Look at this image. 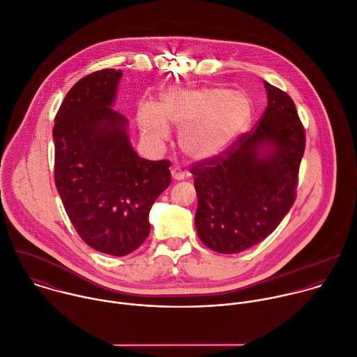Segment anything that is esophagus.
Instances as JSON below:
<instances>
[{
  "instance_id": "esophagus-1",
  "label": "esophagus",
  "mask_w": 357,
  "mask_h": 357,
  "mask_svg": "<svg viewBox=\"0 0 357 357\" xmlns=\"http://www.w3.org/2000/svg\"><path fill=\"white\" fill-rule=\"evenodd\" d=\"M171 174H172V178H174L175 181H182V179L185 178V172H183L179 167H174V168L171 169Z\"/></svg>"
}]
</instances>
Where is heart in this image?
Listing matches in <instances>:
<instances>
[{"label":"heart","mask_w":357,"mask_h":357,"mask_svg":"<svg viewBox=\"0 0 357 357\" xmlns=\"http://www.w3.org/2000/svg\"><path fill=\"white\" fill-rule=\"evenodd\" d=\"M251 117V100L243 91L223 87L178 89L165 91L158 107L142 105L138 123L154 142L169 135L167 124L181 130L179 145L195 160H209L223 152Z\"/></svg>","instance_id":"1"}]
</instances>
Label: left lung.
Listing matches in <instances>:
<instances>
[{"mask_svg": "<svg viewBox=\"0 0 357 357\" xmlns=\"http://www.w3.org/2000/svg\"><path fill=\"white\" fill-rule=\"evenodd\" d=\"M264 87L268 105L254 130L190 168L197 236L222 254L263 241L295 202L305 130L292 98L267 82Z\"/></svg>", "mask_w": 357, "mask_h": 357, "instance_id": "obj_1", "label": "left lung"}]
</instances>
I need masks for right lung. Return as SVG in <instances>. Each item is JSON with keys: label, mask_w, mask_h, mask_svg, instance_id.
Here are the masks:
<instances>
[{"label": "right lung", "mask_w": 357, "mask_h": 357, "mask_svg": "<svg viewBox=\"0 0 357 357\" xmlns=\"http://www.w3.org/2000/svg\"><path fill=\"white\" fill-rule=\"evenodd\" d=\"M121 70L80 79L55 117V185L82 240L123 257L148 237L152 203L171 183V162L139 158L128 120L114 112Z\"/></svg>", "instance_id": "add662e5"}]
</instances>
